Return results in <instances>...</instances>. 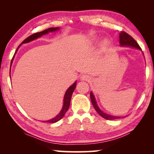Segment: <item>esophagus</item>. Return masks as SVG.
Returning <instances> with one entry per match:
<instances>
[{
  "label": "esophagus",
  "instance_id": "esophagus-1",
  "mask_svg": "<svg viewBox=\"0 0 154 154\" xmlns=\"http://www.w3.org/2000/svg\"><path fill=\"white\" fill-rule=\"evenodd\" d=\"M91 79V77L89 75L83 74L81 76V81H89Z\"/></svg>",
  "mask_w": 154,
  "mask_h": 154
}]
</instances>
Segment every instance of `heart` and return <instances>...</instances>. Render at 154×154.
<instances>
[{
	"mask_svg": "<svg viewBox=\"0 0 154 154\" xmlns=\"http://www.w3.org/2000/svg\"><path fill=\"white\" fill-rule=\"evenodd\" d=\"M103 45H104V46L108 45V41H107L106 40H105V41H104V42H103Z\"/></svg>",
	"mask_w": 154,
	"mask_h": 154,
	"instance_id": "heart-1",
	"label": "heart"
}]
</instances>
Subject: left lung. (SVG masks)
<instances>
[{
	"label": "left lung",
	"mask_w": 154,
	"mask_h": 154,
	"mask_svg": "<svg viewBox=\"0 0 154 154\" xmlns=\"http://www.w3.org/2000/svg\"><path fill=\"white\" fill-rule=\"evenodd\" d=\"M119 38L120 45H121V47L132 48L142 50V49H141L140 47V45H139L138 43L135 41V40H134L132 36H130L129 34H128L127 33L124 32V31H121L119 34ZM90 99H91L92 104L93 105L94 109H95L97 112L101 116L104 118V119L106 120H115L118 119H121V118H123V116H116L108 114V113H104V111L101 110L100 107L98 106L95 97H94L93 92L92 91L90 92Z\"/></svg>",
	"instance_id": "8db88e82"
}]
</instances>
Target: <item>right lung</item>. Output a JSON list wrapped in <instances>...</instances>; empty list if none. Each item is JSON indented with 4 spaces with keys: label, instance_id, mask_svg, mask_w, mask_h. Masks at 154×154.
<instances>
[{
    "label": "right lung",
    "instance_id": "obj_1",
    "mask_svg": "<svg viewBox=\"0 0 154 154\" xmlns=\"http://www.w3.org/2000/svg\"><path fill=\"white\" fill-rule=\"evenodd\" d=\"M59 30H60V27H54V28H53V27H52V28H49L48 29H45V30L41 31V32L33 33V34L30 35V36L26 38L25 39L24 41L20 44V46L22 45V44L27 43H29V42L34 41V40L38 38L41 37V36H43V35L48 34V33H49L50 32H54V31H57ZM20 46H19V47L17 48V49L15 53H14V55H15L16 52H17V50L19 49V48H20ZM14 57H13V58H12V60H13V59H14ZM10 68H11V67H10ZM75 87H76V81H75L74 83L72 84V85H71L70 87H69L68 89L66 90V91L64 94V100H63L62 109V110L60 111V112L55 117L53 118V119L48 120V121H43V122H47V123H56V122L60 121V120L62 119V118L64 116L65 113H66V112L67 111H68V109L69 108V105H70L71 96H72V94H73V91H74Z\"/></svg>",
    "mask_w": 154,
    "mask_h": 154
}]
</instances>
